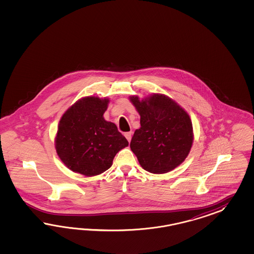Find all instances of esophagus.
Instances as JSON below:
<instances>
[{"instance_id":"obj_1","label":"esophagus","mask_w":254,"mask_h":254,"mask_svg":"<svg viewBox=\"0 0 254 254\" xmlns=\"http://www.w3.org/2000/svg\"><path fill=\"white\" fill-rule=\"evenodd\" d=\"M125 137L127 138V139L128 140V142H130L131 138H132V132H127L126 134H125Z\"/></svg>"}]
</instances>
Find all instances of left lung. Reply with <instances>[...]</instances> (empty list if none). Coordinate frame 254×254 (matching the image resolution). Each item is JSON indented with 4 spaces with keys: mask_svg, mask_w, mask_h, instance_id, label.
<instances>
[{
    "mask_svg": "<svg viewBox=\"0 0 254 254\" xmlns=\"http://www.w3.org/2000/svg\"><path fill=\"white\" fill-rule=\"evenodd\" d=\"M129 100L140 116V127L134 132L130 149L141 168L154 174L177 168L188 156L193 141L187 112L159 93L141 100L134 95Z\"/></svg>",
    "mask_w": 254,
    "mask_h": 254,
    "instance_id": "obj_1",
    "label": "left lung"
}]
</instances>
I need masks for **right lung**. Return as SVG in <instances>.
<instances>
[{
  "mask_svg": "<svg viewBox=\"0 0 254 254\" xmlns=\"http://www.w3.org/2000/svg\"><path fill=\"white\" fill-rule=\"evenodd\" d=\"M110 100L84 97L63 114L55 138V148L62 163L86 177L100 175L111 168L116 154L128 141L116 124L103 117Z\"/></svg>",
  "mask_w": 254,
  "mask_h": 254,
  "instance_id": "right-lung-1",
  "label": "right lung"
}]
</instances>
